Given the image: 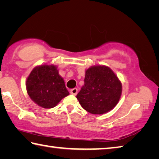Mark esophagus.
I'll use <instances>...</instances> for the list:
<instances>
[{
    "label": "esophagus",
    "instance_id": "esophagus-1",
    "mask_svg": "<svg viewBox=\"0 0 159 159\" xmlns=\"http://www.w3.org/2000/svg\"><path fill=\"white\" fill-rule=\"evenodd\" d=\"M78 93V89L77 88H74V89H72L71 90V95H76Z\"/></svg>",
    "mask_w": 159,
    "mask_h": 159
}]
</instances>
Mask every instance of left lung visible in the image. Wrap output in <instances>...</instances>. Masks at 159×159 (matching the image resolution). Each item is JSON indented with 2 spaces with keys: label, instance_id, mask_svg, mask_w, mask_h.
I'll list each match as a JSON object with an SVG mask.
<instances>
[{
  "label": "left lung",
  "instance_id": "left-lung-1",
  "mask_svg": "<svg viewBox=\"0 0 159 159\" xmlns=\"http://www.w3.org/2000/svg\"><path fill=\"white\" fill-rule=\"evenodd\" d=\"M122 84L109 66L95 65L85 70L84 85L76 98L81 107L92 114H104L119 102Z\"/></svg>",
  "mask_w": 159,
  "mask_h": 159
}]
</instances>
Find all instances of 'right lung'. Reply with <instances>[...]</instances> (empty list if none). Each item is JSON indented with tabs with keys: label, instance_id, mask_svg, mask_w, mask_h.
Masks as SVG:
<instances>
[{
	"label": "right lung",
	"instance_id": "1",
	"mask_svg": "<svg viewBox=\"0 0 159 159\" xmlns=\"http://www.w3.org/2000/svg\"><path fill=\"white\" fill-rule=\"evenodd\" d=\"M26 88L31 100L45 109L53 108L69 95L64 79L54 64L34 67L26 79Z\"/></svg>",
	"mask_w": 159,
	"mask_h": 159
}]
</instances>
